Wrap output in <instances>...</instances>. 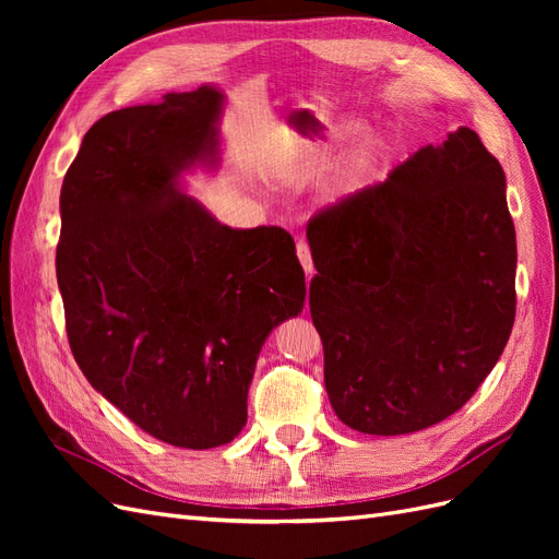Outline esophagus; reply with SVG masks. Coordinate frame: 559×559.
<instances>
[{
    "label": "esophagus",
    "instance_id": "obj_1",
    "mask_svg": "<svg viewBox=\"0 0 559 559\" xmlns=\"http://www.w3.org/2000/svg\"><path fill=\"white\" fill-rule=\"evenodd\" d=\"M296 253H298V261H300L302 270H306V275H308V280H310V277H312V273H314V267H312V257H310V247L300 240V242L296 245Z\"/></svg>",
    "mask_w": 559,
    "mask_h": 559
}]
</instances>
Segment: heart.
I'll list each match as a JSON object with an SVG mask.
<instances>
[{"instance_id": "heart-1", "label": "heart", "mask_w": 559, "mask_h": 559, "mask_svg": "<svg viewBox=\"0 0 559 559\" xmlns=\"http://www.w3.org/2000/svg\"><path fill=\"white\" fill-rule=\"evenodd\" d=\"M366 130L364 118H341L319 130H282L280 146V165H298L312 156L324 154L326 148L345 144ZM389 160H392V140L386 134H368L357 146L352 148L343 170L337 173L326 186V200L341 202L349 200L376 186L384 175Z\"/></svg>"}]
</instances>
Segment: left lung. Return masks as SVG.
Instances as JSON below:
<instances>
[{"mask_svg": "<svg viewBox=\"0 0 559 559\" xmlns=\"http://www.w3.org/2000/svg\"><path fill=\"white\" fill-rule=\"evenodd\" d=\"M310 314L337 419L370 436L443 421L476 394L515 319V226L471 128L314 216Z\"/></svg>", "mask_w": 559, "mask_h": 559, "instance_id": "1", "label": "left lung"}]
</instances>
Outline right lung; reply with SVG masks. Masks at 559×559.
Wrapping results in <instances>:
<instances>
[{
	"instance_id": "obj_1",
	"label": "right lung",
	"mask_w": 559,
	"mask_h": 559,
	"mask_svg": "<svg viewBox=\"0 0 559 559\" xmlns=\"http://www.w3.org/2000/svg\"><path fill=\"white\" fill-rule=\"evenodd\" d=\"M226 93L202 83L86 132L60 191L56 273L83 376L163 443L210 450L247 425L265 337L306 306L280 226L230 228L186 177L222 165Z\"/></svg>"
}]
</instances>
